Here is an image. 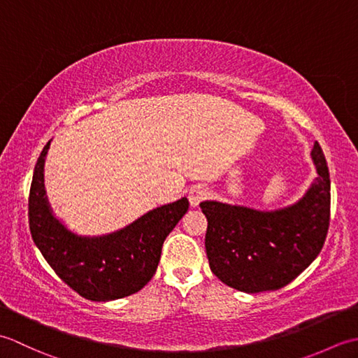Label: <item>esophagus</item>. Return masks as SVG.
Wrapping results in <instances>:
<instances>
[{"mask_svg": "<svg viewBox=\"0 0 358 358\" xmlns=\"http://www.w3.org/2000/svg\"><path fill=\"white\" fill-rule=\"evenodd\" d=\"M208 195H209V192L206 187H204L203 185H196V186L191 187V191H189V194H187V199H189V203H191V206L196 208L204 199H206Z\"/></svg>", "mask_w": 358, "mask_h": 358, "instance_id": "esophagus-1", "label": "esophagus"}]
</instances>
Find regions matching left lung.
I'll return each mask as SVG.
<instances>
[{"instance_id":"1","label":"left lung","mask_w":358,"mask_h":358,"mask_svg":"<svg viewBox=\"0 0 358 358\" xmlns=\"http://www.w3.org/2000/svg\"><path fill=\"white\" fill-rule=\"evenodd\" d=\"M310 158L317 177L300 200L263 210L217 200L200 203L208 218L204 246L210 271L237 291H275L320 254L329 227L331 180L320 144Z\"/></svg>"}]
</instances>
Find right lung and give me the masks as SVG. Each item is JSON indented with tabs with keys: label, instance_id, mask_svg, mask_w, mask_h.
Listing matches in <instances>:
<instances>
[{
	"label": "right lung",
	"instance_id": "1",
	"mask_svg": "<svg viewBox=\"0 0 358 358\" xmlns=\"http://www.w3.org/2000/svg\"><path fill=\"white\" fill-rule=\"evenodd\" d=\"M45 144L35 164L29 195L34 243L67 286L92 301H110L138 292L154 277L167 235L189 209L186 196L150 209L109 234L83 235L53 214L44 187Z\"/></svg>",
	"mask_w": 358,
	"mask_h": 358
}]
</instances>
